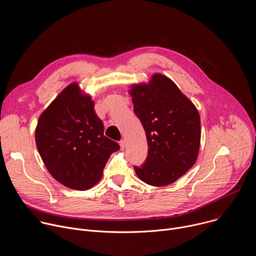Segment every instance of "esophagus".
I'll use <instances>...</instances> for the list:
<instances>
[{
  "label": "esophagus",
  "mask_w": 256,
  "mask_h": 256,
  "mask_svg": "<svg viewBox=\"0 0 256 256\" xmlns=\"http://www.w3.org/2000/svg\"><path fill=\"white\" fill-rule=\"evenodd\" d=\"M120 150H124V147H126V142H124V140H122L120 142Z\"/></svg>",
  "instance_id": "1"
}]
</instances>
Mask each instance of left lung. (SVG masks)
<instances>
[{"mask_svg":"<svg viewBox=\"0 0 256 256\" xmlns=\"http://www.w3.org/2000/svg\"><path fill=\"white\" fill-rule=\"evenodd\" d=\"M134 112L148 142V157L138 177L152 186H164L184 175L196 163L200 144V118L194 104L176 84L154 74L148 84L132 85Z\"/></svg>","mask_w":256,"mask_h":256,"instance_id":"obj_1","label":"left lung"}]
</instances>
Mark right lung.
<instances>
[{"mask_svg": "<svg viewBox=\"0 0 256 256\" xmlns=\"http://www.w3.org/2000/svg\"><path fill=\"white\" fill-rule=\"evenodd\" d=\"M35 142L52 176L62 186L87 190L101 179L103 168L120 144L104 136L94 101L74 82L40 116Z\"/></svg>", "mask_w": 256, "mask_h": 256, "instance_id": "obj_1", "label": "right lung"}]
</instances>
